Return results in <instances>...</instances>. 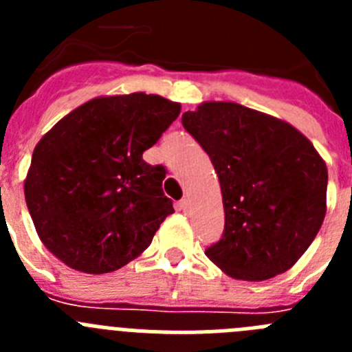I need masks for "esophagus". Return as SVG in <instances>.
<instances>
[{"mask_svg":"<svg viewBox=\"0 0 352 352\" xmlns=\"http://www.w3.org/2000/svg\"><path fill=\"white\" fill-rule=\"evenodd\" d=\"M176 208H178L179 211H188V210H190V201H188L186 197H183L182 201H178Z\"/></svg>","mask_w":352,"mask_h":352,"instance_id":"esophagus-1","label":"esophagus"}]
</instances>
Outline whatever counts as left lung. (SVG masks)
<instances>
[{
    "label": "left lung",
    "instance_id": "left-lung-1",
    "mask_svg": "<svg viewBox=\"0 0 352 352\" xmlns=\"http://www.w3.org/2000/svg\"><path fill=\"white\" fill-rule=\"evenodd\" d=\"M182 123L210 155L222 190L226 226L208 259L250 282L292 268L326 214L328 169L312 142L234 102H203Z\"/></svg>",
    "mask_w": 352,
    "mask_h": 352
}]
</instances>
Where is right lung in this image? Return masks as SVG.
Returning <instances> with one entry per match:
<instances>
[{
  "label": "right lung",
  "mask_w": 352,
  "mask_h": 352,
  "mask_svg": "<svg viewBox=\"0 0 352 352\" xmlns=\"http://www.w3.org/2000/svg\"><path fill=\"white\" fill-rule=\"evenodd\" d=\"M164 96H98L61 118L35 146L24 195L38 238L72 270L116 272L141 256L173 201L166 169L142 153L179 116Z\"/></svg>",
  "instance_id": "right-lung-1"
}]
</instances>
